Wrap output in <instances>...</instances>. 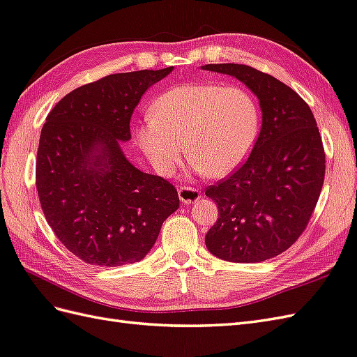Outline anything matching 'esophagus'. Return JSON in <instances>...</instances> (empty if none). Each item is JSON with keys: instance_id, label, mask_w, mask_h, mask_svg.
Returning <instances> with one entry per match:
<instances>
[{"instance_id": "esophagus-1", "label": "esophagus", "mask_w": 357, "mask_h": 357, "mask_svg": "<svg viewBox=\"0 0 357 357\" xmlns=\"http://www.w3.org/2000/svg\"><path fill=\"white\" fill-rule=\"evenodd\" d=\"M178 195H179L181 202L185 204V205L195 204L196 200H199V197H200L199 190L195 188V187H188V185H181L178 188Z\"/></svg>"}]
</instances>
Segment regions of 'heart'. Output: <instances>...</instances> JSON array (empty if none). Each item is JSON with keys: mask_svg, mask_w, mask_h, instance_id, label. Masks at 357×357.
<instances>
[{"mask_svg": "<svg viewBox=\"0 0 357 357\" xmlns=\"http://www.w3.org/2000/svg\"><path fill=\"white\" fill-rule=\"evenodd\" d=\"M259 131V108L241 86H175L155 99L135 128V142L153 169L170 175L190 153V169L223 176L248 158Z\"/></svg>", "mask_w": 357, "mask_h": 357, "instance_id": "1", "label": "heart"}]
</instances>
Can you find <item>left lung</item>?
I'll return each instance as SVG.
<instances>
[{"mask_svg":"<svg viewBox=\"0 0 357 357\" xmlns=\"http://www.w3.org/2000/svg\"><path fill=\"white\" fill-rule=\"evenodd\" d=\"M204 69L243 81L262 109L248 160L205 190L218 208L205 244L229 262L274 258L305 232L321 193L326 152L315 117L303 98L266 72L236 63Z\"/></svg>","mask_w":357,"mask_h":357,"instance_id":"8db88e82","label":"left lung"}]
</instances>
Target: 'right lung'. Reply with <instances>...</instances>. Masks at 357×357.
<instances>
[{"label": "right lung", "instance_id": "1", "mask_svg": "<svg viewBox=\"0 0 357 357\" xmlns=\"http://www.w3.org/2000/svg\"><path fill=\"white\" fill-rule=\"evenodd\" d=\"M172 70L125 72L81 86L59 100L42 128V211L60 243L91 266L143 259L179 208L175 185L135 169L121 149L143 93Z\"/></svg>", "mask_w": 357, "mask_h": 357}]
</instances>
